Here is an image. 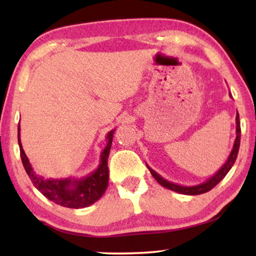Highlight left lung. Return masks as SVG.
Segmentation results:
<instances>
[{
  "instance_id": "left-lung-1",
  "label": "left lung",
  "mask_w": 256,
  "mask_h": 256,
  "mask_svg": "<svg viewBox=\"0 0 256 256\" xmlns=\"http://www.w3.org/2000/svg\"><path fill=\"white\" fill-rule=\"evenodd\" d=\"M236 141H234L232 152H230L228 158H227L225 164H224V166L220 168V169L216 171V172L213 174L212 177H210L208 180H205L204 183L194 185V186H184V185H180V184L172 183V182H169V180H164V178L160 176V174H157L155 170H152V168L148 166V164H146V166H148L149 171H150V172H152V177L155 178V180L158 182V183L162 185L163 188H169V190H171V191L178 192V194H188V196H197V194H205V192H208L210 190H212V188H214L216 185L218 184L219 182L222 180V178L226 176L227 174H228V171L230 170V168L233 166V164H234V162H236V160L238 152H239V146H240V138H241L240 120H239V113H238V112H236Z\"/></svg>"
}]
</instances>
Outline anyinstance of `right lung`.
<instances>
[{"label":"right lung","mask_w":256,"mask_h":256,"mask_svg":"<svg viewBox=\"0 0 256 256\" xmlns=\"http://www.w3.org/2000/svg\"><path fill=\"white\" fill-rule=\"evenodd\" d=\"M115 129L110 130L106 136L107 144L101 152L100 164L93 172L87 174L86 177L79 178H45L34 172L31 166L26 152H24L20 138L18 127V146L20 152V158L28 176L32 182L34 186L40 191L45 197L50 199L56 204L70 208H82L92 205L102 197L108 186V156H110L112 141H113Z\"/></svg>","instance_id":"1"}]
</instances>
